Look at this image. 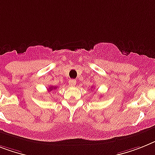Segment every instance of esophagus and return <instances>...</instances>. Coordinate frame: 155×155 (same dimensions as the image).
Listing matches in <instances>:
<instances>
[{
	"instance_id": "esophagus-1",
	"label": "esophagus",
	"mask_w": 155,
	"mask_h": 155,
	"mask_svg": "<svg viewBox=\"0 0 155 155\" xmlns=\"http://www.w3.org/2000/svg\"><path fill=\"white\" fill-rule=\"evenodd\" d=\"M69 84H70V85H71V86H74V85H76V81L70 80V81H69Z\"/></svg>"
}]
</instances>
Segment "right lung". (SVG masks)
<instances>
[{
  "label": "right lung",
  "instance_id": "obj_1",
  "mask_svg": "<svg viewBox=\"0 0 155 155\" xmlns=\"http://www.w3.org/2000/svg\"><path fill=\"white\" fill-rule=\"evenodd\" d=\"M56 88H57V87H55V86H50L49 88H48V90H49V91H51V90L56 89Z\"/></svg>",
  "mask_w": 155,
  "mask_h": 155
}]
</instances>
